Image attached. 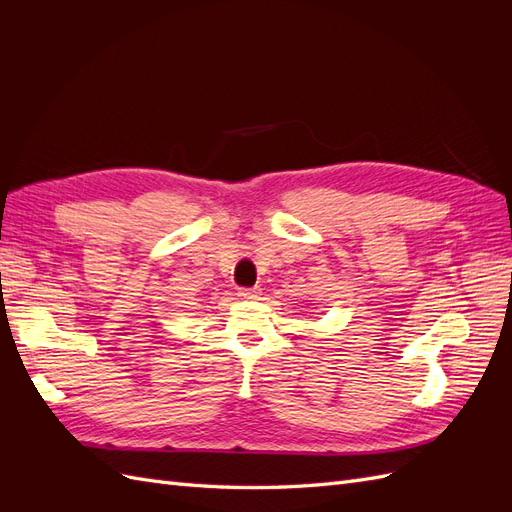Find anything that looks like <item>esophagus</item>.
I'll return each mask as SVG.
<instances>
[{"mask_svg":"<svg viewBox=\"0 0 512 512\" xmlns=\"http://www.w3.org/2000/svg\"><path fill=\"white\" fill-rule=\"evenodd\" d=\"M239 297L245 301H254L260 297V288H239Z\"/></svg>","mask_w":512,"mask_h":512,"instance_id":"esophagus-1","label":"esophagus"}]
</instances>
